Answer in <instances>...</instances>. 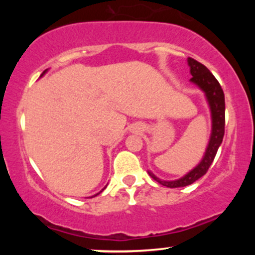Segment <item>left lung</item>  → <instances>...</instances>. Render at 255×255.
<instances>
[{
    "label": "left lung",
    "instance_id": "left-lung-1",
    "mask_svg": "<svg viewBox=\"0 0 255 255\" xmlns=\"http://www.w3.org/2000/svg\"><path fill=\"white\" fill-rule=\"evenodd\" d=\"M188 66L192 74L191 81L194 85H197L199 89L205 93V96H206L207 103H209L210 110H211L212 130L209 145H207L201 162L194 169H192L188 174L184 175L183 177L175 181H163L157 176H154L151 171H148V174H150V176L153 180H156L158 183L163 184V186L169 187V188L186 187L188 184L195 182L201 176H204L207 170H209L210 165L212 164L224 136L225 101L224 92L222 90L221 85H219L217 79L213 77L212 73L204 64L195 61L194 58L188 57Z\"/></svg>",
    "mask_w": 255,
    "mask_h": 255
}]
</instances>
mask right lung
Returning <instances> with one entry per match:
<instances>
[{
    "mask_svg": "<svg viewBox=\"0 0 255 255\" xmlns=\"http://www.w3.org/2000/svg\"><path fill=\"white\" fill-rule=\"evenodd\" d=\"M45 72H46V71H44V72H43V74H44V73H45ZM43 74H42V75H43ZM42 75H40V77H42ZM104 188H105V187H104ZM104 188H103V189H102V191H101V192H99V193H102V192H103V191H104ZM99 193H97V194H95V195H93V197H96V195H98V194H99Z\"/></svg>",
    "mask_w": 255,
    "mask_h": 255,
    "instance_id": "right-lung-1",
    "label": "right lung"
}]
</instances>
